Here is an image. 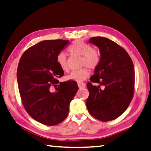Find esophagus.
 <instances>
[{"label":"esophagus","instance_id":"obj_1","mask_svg":"<svg viewBox=\"0 0 151 151\" xmlns=\"http://www.w3.org/2000/svg\"><path fill=\"white\" fill-rule=\"evenodd\" d=\"M78 86L79 88H84L86 86V84L83 83H78Z\"/></svg>","mask_w":151,"mask_h":151}]
</instances>
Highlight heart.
Listing matches in <instances>:
<instances>
[{"instance_id": "b5f03b06", "label": "heart", "mask_w": 151, "mask_h": 151, "mask_svg": "<svg viewBox=\"0 0 151 151\" xmlns=\"http://www.w3.org/2000/svg\"><path fill=\"white\" fill-rule=\"evenodd\" d=\"M68 51L73 55L81 56V66H86L90 69H96L100 65L102 60V55L98 49L92 48L88 43L81 41L74 42L68 49ZM57 63L63 70L68 72V67L67 58L63 53H60L57 55ZM89 75L88 70L86 67H83L71 72L70 75L67 76V78L69 81L80 83L86 80Z\"/></svg>"}]
</instances>
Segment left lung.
I'll use <instances>...</instances> for the list:
<instances>
[{"mask_svg":"<svg viewBox=\"0 0 151 151\" xmlns=\"http://www.w3.org/2000/svg\"><path fill=\"white\" fill-rule=\"evenodd\" d=\"M89 42L99 48L102 60L86 84L87 109L96 119L111 121L121 116L133 99L134 65L127 52L113 41L98 36L90 38ZM92 82L99 85L94 86Z\"/></svg>","mask_w":151,"mask_h":151,"instance_id":"8db88e82","label":"left lung"}]
</instances>
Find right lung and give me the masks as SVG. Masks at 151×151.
I'll return each mask as SVG.
<instances>
[{
  "instance_id": "obj_1",
  "label": "right lung",
  "mask_w": 151,
  "mask_h": 151,
  "mask_svg": "<svg viewBox=\"0 0 151 151\" xmlns=\"http://www.w3.org/2000/svg\"><path fill=\"white\" fill-rule=\"evenodd\" d=\"M68 40H45L24 52L19 61L17 81L22 102L35 121L56 125L68 116L70 101L78 87L76 81L60 83L64 71L57 56Z\"/></svg>"
}]
</instances>
